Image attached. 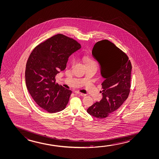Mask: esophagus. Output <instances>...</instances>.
Returning a JSON list of instances; mask_svg holds the SVG:
<instances>
[{"label":"esophagus","mask_w":159,"mask_h":159,"mask_svg":"<svg viewBox=\"0 0 159 159\" xmlns=\"http://www.w3.org/2000/svg\"><path fill=\"white\" fill-rule=\"evenodd\" d=\"M75 93L76 94H77L78 95H81V96H82V97H85V94H83V93H82L79 92H75Z\"/></svg>","instance_id":"34e87169"}]
</instances>
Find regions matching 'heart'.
I'll return each instance as SVG.
<instances>
[{
	"instance_id": "1",
	"label": "heart",
	"mask_w": 159,
	"mask_h": 159,
	"mask_svg": "<svg viewBox=\"0 0 159 159\" xmlns=\"http://www.w3.org/2000/svg\"><path fill=\"white\" fill-rule=\"evenodd\" d=\"M83 61L85 62L86 66H89V65H97L95 61L92 58H91V57H83ZM75 61H76L75 59H73L72 60L71 64H72V65L75 63Z\"/></svg>"
}]
</instances>
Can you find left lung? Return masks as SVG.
<instances>
[{
  "label": "left lung",
  "mask_w": 159,
  "mask_h": 159,
  "mask_svg": "<svg viewBox=\"0 0 159 159\" xmlns=\"http://www.w3.org/2000/svg\"><path fill=\"white\" fill-rule=\"evenodd\" d=\"M92 55L100 65L105 80L102 83V99L89 107L87 112L98 119H105L119 109L128 97L132 65L126 53L107 39L95 43Z\"/></svg>",
  "instance_id": "left-lung-1"
}]
</instances>
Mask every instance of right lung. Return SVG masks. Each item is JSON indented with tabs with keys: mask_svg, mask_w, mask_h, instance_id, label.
<instances>
[{
	"mask_svg": "<svg viewBox=\"0 0 159 159\" xmlns=\"http://www.w3.org/2000/svg\"><path fill=\"white\" fill-rule=\"evenodd\" d=\"M81 45L57 34L36 46L26 64V87L38 106L49 113L65 109L72 93L56 83L55 76L66 69L68 59Z\"/></svg>",
	"mask_w": 159,
	"mask_h": 159,
	"instance_id": "1",
	"label": "right lung"
}]
</instances>
